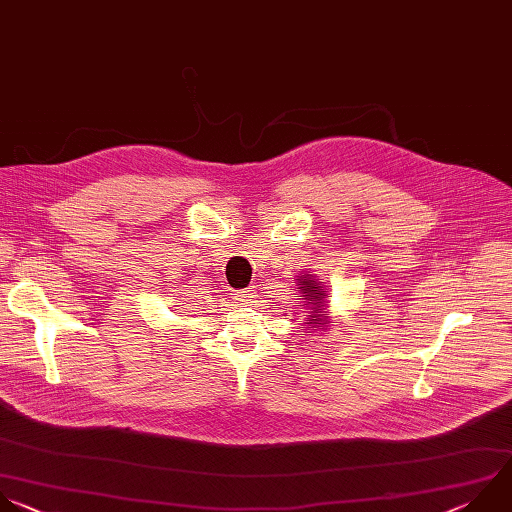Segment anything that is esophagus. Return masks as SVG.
Listing matches in <instances>:
<instances>
[{"mask_svg":"<svg viewBox=\"0 0 512 512\" xmlns=\"http://www.w3.org/2000/svg\"><path fill=\"white\" fill-rule=\"evenodd\" d=\"M253 297H255V289H253V287H249V289H241V291H237V293H235V299H237L239 303H251V301H253Z\"/></svg>","mask_w":512,"mask_h":512,"instance_id":"1","label":"esophagus"}]
</instances>
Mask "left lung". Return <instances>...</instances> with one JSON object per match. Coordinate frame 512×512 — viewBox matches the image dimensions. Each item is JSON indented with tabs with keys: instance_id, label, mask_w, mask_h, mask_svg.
Listing matches in <instances>:
<instances>
[{
	"instance_id": "obj_1",
	"label": "left lung",
	"mask_w": 512,
	"mask_h": 512,
	"mask_svg": "<svg viewBox=\"0 0 512 512\" xmlns=\"http://www.w3.org/2000/svg\"><path fill=\"white\" fill-rule=\"evenodd\" d=\"M297 291H299L297 297L303 299V305L307 309L305 323L317 331L329 329V323H333V321L329 319V311H327L329 293L325 291L323 281H319L315 275H309V271L305 275L299 273ZM311 329L307 333H311Z\"/></svg>"
}]
</instances>
